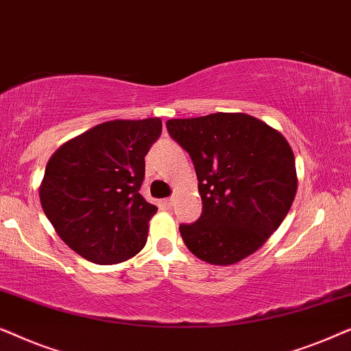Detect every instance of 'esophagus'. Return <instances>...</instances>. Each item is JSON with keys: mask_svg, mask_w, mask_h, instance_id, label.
I'll return each instance as SVG.
<instances>
[{"mask_svg": "<svg viewBox=\"0 0 351 351\" xmlns=\"http://www.w3.org/2000/svg\"><path fill=\"white\" fill-rule=\"evenodd\" d=\"M162 204H165L167 209L172 208V204H174V198H166V199H162Z\"/></svg>", "mask_w": 351, "mask_h": 351, "instance_id": "obj_1", "label": "esophagus"}]
</instances>
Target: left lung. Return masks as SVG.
Wrapping results in <instances>:
<instances>
[{"label": "left lung", "mask_w": 351, "mask_h": 351, "mask_svg": "<svg viewBox=\"0 0 351 351\" xmlns=\"http://www.w3.org/2000/svg\"><path fill=\"white\" fill-rule=\"evenodd\" d=\"M167 132L193 161L203 213L179 230L213 265H232L263 246L289 213L295 160L282 134L246 113L169 119Z\"/></svg>", "instance_id": "1"}]
</instances>
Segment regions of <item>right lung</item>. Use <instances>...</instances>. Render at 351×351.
Segmentation results:
<instances>
[{
    "instance_id": "1",
    "label": "right lung",
    "mask_w": 351,
    "mask_h": 351,
    "mask_svg": "<svg viewBox=\"0 0 351 351\" xmlns=\"http://www.w3.org/2000/svg\"><path fill=\"white\" fill-rule=\"evenodd\" d=\"M161 119H114L65 142L47 161L40 186L46 217L86 261L112 265L147 243L158 208L141 195L145 155Z\"/></svg>"
}]
</instances>
